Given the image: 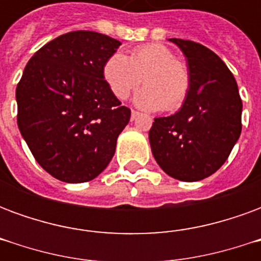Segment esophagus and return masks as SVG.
<instances>
[{
    "label": "esophagus",
    "instance_id": "obj_1",
    "mask_svg": "<svg viewBox=\"0 0 261 261\" xmlns=\"http://www.w3.org/2000/svg\"><path fill=\"white\" fill-rule=\"evenodd\" d=\"M140 116V112H137V110H131V120L137 119Z\"/></svg>",
    "mask_w": 261,
    "mask_h": 261
}]
</instances>
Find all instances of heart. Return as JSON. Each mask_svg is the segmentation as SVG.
I'll use <instances>...</instances> for the list:
<instances>
[{
	"label": "heart",
	"mask_w": 261,
	"mask_h": 261,
	"mask_svg": "<svg viewBox=\"0 0 261 261\" xmlns=\"http://www.w3.org/2000/svg\"><path fill=\"white\" fill-rule=\"evenodd\" d=\"M103 76L116 96L124 100L144 82L145 88L136 97L142 108H164L173 112L180 108L190 91V71L173 50L159 43L136 47L128 57L113 54L103 67Z\"/></svg>",
	"instance_id": "heart-1"
}]
</instances>
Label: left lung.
<instances>
[{"instance_id":"left-lung-1","label":"left lung","mask_w":261,"mask_h":261,"mask_svg":"<svg viewBox=\"0 0 261 261\" xmlns=\"http://www.w3.org/2000/svg\"><path fill=\"white\" fill-rule=\"evenodd\" d=\"M169 40L186 56L190 91L177 113L153 120L149 144L165 173L197 181L229 156L242 131V99L233 75L214 51L192 40Z\"/></svg>"}]
</instances>
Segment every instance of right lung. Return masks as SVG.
Returning <instances> with one entry per match:
<instances>
[{
    "label": "right lung",
    "instance_id": "add662e5",
    "mask_svg": "<svg viewBox=\"0 0 261 261\" xmlns=\"http://www.w3.org/2000/svg\"><path fill=\"white\" fill-rule=\"evenodd\" d=\"M121 43L92 31H74L39 48L16 86L18 127L47 173L84 183L105 170L117 137L130 121L103 76Z\"/></svg>",
    "mask_w": 261,
    "mask_h": 261
}]
</instances>
